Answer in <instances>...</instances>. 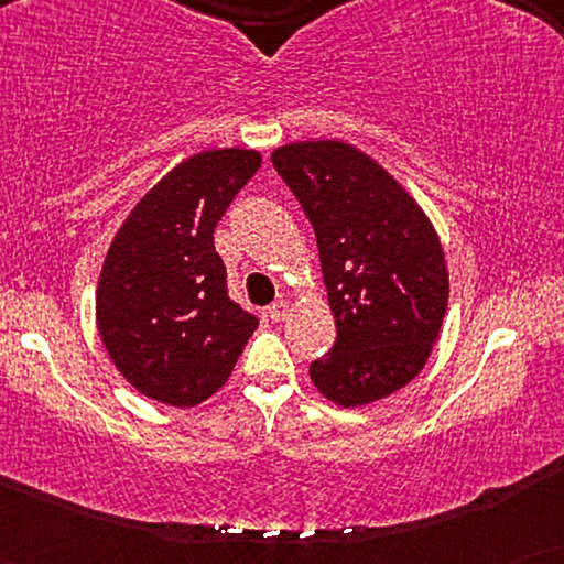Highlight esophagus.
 I'll return each mask as SVG.
<instances>
[{"label":"esophagus","instance_id":"esophagus-1","mask_svg":"<svg viewBox=\"0 0 564 564\" xmlns=\"http://www.w3.org/2000/svg\"><path fill=\"white\" fill-rule=\"evenodd\" d=\"M290 311H292L290 303H284V300H276V303L269 305L267 313H269V318L280 323V321H284V318H290Z\"/></svg>","mask_w":564,"mask_h":564}]
</instances>
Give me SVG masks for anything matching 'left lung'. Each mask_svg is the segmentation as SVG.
Segmentation results:
<instances>
[{"instance_id": "1", "label": "left lung", "mask_w": 564, "mask_h": 564, "mask_svg": "<svg viewBox=\"0 0 564 564\" xmlns=\"http://www.w3.org/2000/svg\"><path fill=\"white\" fill-rule=\"evenodd\" d=\"M272 164L318 241L336 344L311 365L315 390L341 408L382 400L415 380L449 303L438 234L411 192L346 141L280 145Z\"/></svg>"}]
</instances>
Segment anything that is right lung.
Here are the masks:
<instances>
[{
  "label": "right lung",
  "mask_w": 564,
  "mask_h": 564,
  "mask_svg": "<svg viewBox=\"0 0 564 564\" xmlns=\"http://www.w3.org/2000/svg\"><path fill=\"white\" fill-rule=\"evenodd\" d=\"M253 149H210L166 172L122 220L97 282V330L141 392L192 408L228 382L259 321L228 297L213 230L257 174Z\"/></svg>",
  "instance_id": "1"
}]
</instances>
